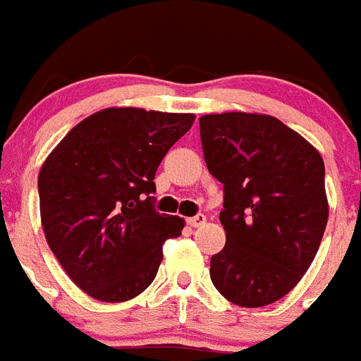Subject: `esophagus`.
<instances>
[{"label": "esophagus", "mask_w": 361, "mask_h": 361, "mask_svg": "<svg viewBox=\"0 0 361 361\" xmlns=\"http://www.w3.org/2000/svg\"><path fill=\"white\" fill-rule=\"evenodd\" d=\"M186 221H188L190 227H201L204 221H207V218H204V214H195L192 216V218H188Z\"/></svg>", "instance_id": "obj_1"}]
</instances>
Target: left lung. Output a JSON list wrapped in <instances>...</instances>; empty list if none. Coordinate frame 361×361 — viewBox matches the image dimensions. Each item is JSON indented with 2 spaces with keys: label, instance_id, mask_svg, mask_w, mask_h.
Wrapping results in <instances>:
<instances>
[{
  "label": "left lung",
  "instance_id": "left-lung-1",
  "mask_svg": "<svg viewBox=\"0 0 361 361\" xmlns=\"http://www.w3.org/2000/svg\"><path fill=\"white\" fill-rule=\"evenodd\" d=\"M199 130L210 175L224 184L227 238L210 257V279L240 307L274 304L307 272L326 229L322 157L270 115H203Z\"/></svg>",
  "mask_w": 361,
  "mask_h": 361
}]
</instances>
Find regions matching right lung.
<instances>
[{"mask_svg":"<svg viewBox=\"0 0 361 361\" xmlns=\"http://www.w3.org/2000/svg\"><path fill=\"white\" fill-rule=\"evenodd\" d=\"M194 114L108 108L59 141L39 173L46 242L68 278L100 302L135 298L157 278L162 246L184 227L154 210V175Z\"/></svg>","mask_w":361,"mask_h":361,"instance_id":"right-lung-1","label":"right lung"}]
</instances>
